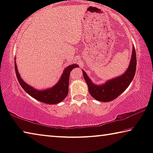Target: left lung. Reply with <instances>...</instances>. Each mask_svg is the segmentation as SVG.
Returning <instances> with one entry per match:
<instances>
[{"instance_id": "left-lung-1", "label": "left lung", "mask_w": 153, "mask_h": 153, "mask_svg": "<svg viewBox=\"0 0 153 153\" xmlns=\"http://www.w3.org/2000/svg\"><path fill=\"white\" fill-rule=\"evenodd\" d=\"M136 54L135 48L133 47L131 59L127 71L122 76L108 80L101 85H96L93 84L85 71L82 70L84 79L88 85L91 95L96 100L102 102H108L117 98L127 89L133 80L136 70Z\"/></svg>"}]
</instances>
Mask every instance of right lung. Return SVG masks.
Returning <instances> with one entry per match:
<instances>
[{
    "label": "right lung",
    "instance_id": "add662e5",
    "mask_svg": "<svg viewBox=\"0 0 153 153\" xmlns=\"http://www.w3.org/2000/svg\"><path fill=\"white\" fill-rule=\"evenodd\" d=\"M79 66L76 64H73L65 68L62 73L60 80L52 88L43 90V91H38V90L33 88L28 84L23 81L21 78L20 74L17 69V65L15 61V70L17 78L19 83L22 87L23 89L34 99L41 101V102L47 104H56L59 103L66 98L68 93H69V75L73 69Z\"/></svg>",
    "mask_w": 153,
    "mask_h": 153
}]
</instances>
